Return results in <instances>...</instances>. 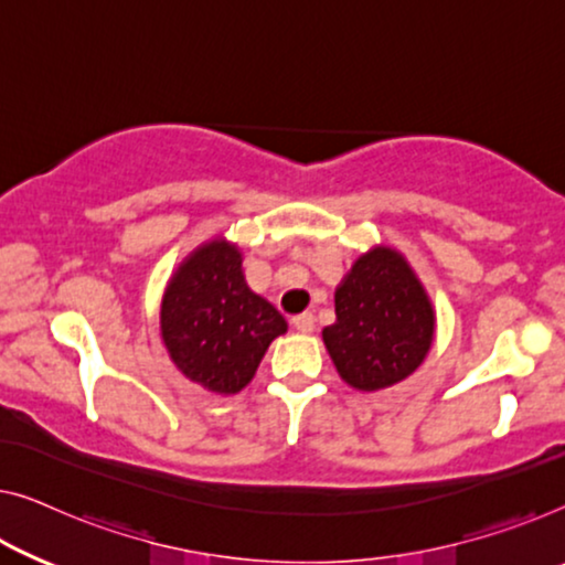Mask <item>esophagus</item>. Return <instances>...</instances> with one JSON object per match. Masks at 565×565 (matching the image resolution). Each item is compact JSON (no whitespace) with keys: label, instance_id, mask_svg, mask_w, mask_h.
<instances>
[{"label":"esophagus","instance_id":"34e87169","mask_svg":"<svg viewBox=\"0 0 565 565\" xmlns=\"http://www.w3.org/2000/svg\"><path fill=\"white\" fill-rule=\"evenodd\" d=\"M291 322H294V327H297L299 332H305V334L315 332V315H311V311H301V315L294 317Z\"/></svg>","mask_w":565,"mask_h":565}]
</instances>
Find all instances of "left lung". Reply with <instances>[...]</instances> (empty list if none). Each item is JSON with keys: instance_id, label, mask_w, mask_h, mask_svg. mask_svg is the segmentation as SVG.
<instances>
[{"instance_id": "8db88e82", "label": "left lung", "mask_w": 565, "mask_h": 565, "mask_svg": "<svg viewBox=\"0 0 565 565\" xmlns=\"http://www.w3.org/2000/svg\"><path fill=\"white\" fill-rule=\"evenodd\" d=\"M334 324L324 344L358 391H377L408 377L434 340V309L401 254L375 248L360 256L334 291Z\"/></svg>"}]
</instances>
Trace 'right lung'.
I'll return each mask as SVG.
<instances>
[{
	"mask_svg": "<svg viewBox=\"0 0 565 565\" xmlns=\"http://www.w3.org/2000/svg\"><path fill=\"white\" fill-rule=\"evenodd\" d=\"M286 319L248 289L241 254L223 241L198 248L167 286L162 337L174 365L215 393L248 385Z\"/></svg>",
	"mask_w": 565,
	"mask_h": 565,
	"instance_id": "1",
	"label": "right lung"
}]
</instances>
